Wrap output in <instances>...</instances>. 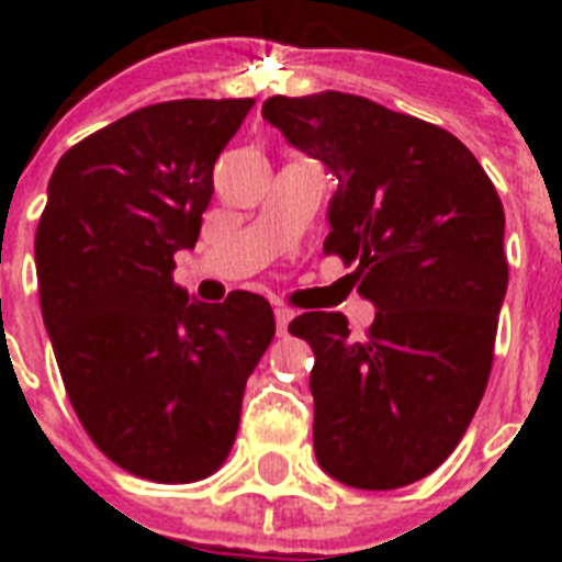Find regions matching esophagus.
Returning a JSON list of instances; mask_svg holds the SVG:
<instances>
[{
  "label": "esophagus",
  "mask_w": 562,
  "mask_h": 562,
  "mask_svg": "<svg viewBox=\"0 0 562 562\" xmlns=\"http://www.w3.org/2000/svg\"><path fill=\"white\" fill-rule=\"evenodd\" d=\"M273 317H277V333L280 335L289 333V324H291V317H294V312L285 306H277L273 308Z\"/></svg>",
  "instance_id": "1"
}]
</instances>
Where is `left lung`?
<instances>
[{"label":"left lung","instance_id":"left-lung-1","mask_svg":"<svg viewBox=\"0 0 562 562\" xmlns=\"http://www.w3.org/2000/svg\"><path fill=\"white\" fill-rule=\"evenodd\" d=\"M262 116L338 178L324 254L375 306L361 338L338 312L289 324L315 352L317 463L347 487H408L454 452L487 387L502 198L458 136L361 95H273Z\"/></svg>","mask_w":562,"mask_h":562}]
</instances>
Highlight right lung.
I'll return each instance as SVG.
<instances>
[{
  "label": "right lung",
  "instance_id": "1",
  "mask_svg": "<svg viewBox=\"0 0 562 562\" xmlns=\"http://www.w3.org/2000/svg\"><path fill=\"white\" fill-rule=\"evenodd\" d=\"M254 99L134 110L57 160L34 236L40 308L90 440L136 479L192 484L227 461L271 303H198L175 282L212 169Z\"/></svg>",
  "mask_w": 562,
  "mask_h": 562
}]
</instances>
